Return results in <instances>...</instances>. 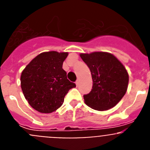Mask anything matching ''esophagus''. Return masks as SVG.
<instances>
[{
    "label": "esophagus",
    "mask_w": 150,
    "mask_h": 150,
    "mask_svg": "<svg viewBox=\"0 0 150 150\" xmlns=\"http://www.w3.org/2000/svg\"><path fill=\"white\" fill-rule=\"evenodd\" d=\"M76 83V86H77L78 85H79V80H76V83Z\"/></svg>",
    "instance_id": "esophagus-1"
}]
</instances>
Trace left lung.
Masks as SVG:
<instances>
[{
    "label": "left lung",
    "mask_w": 150,
    "mask_h": 150,
    "mask_svg": "<svg viewBox=\"0 0 150 150\" xmlns=\"http://www.w3.org/2000/svg\"><path fill=\"white\" fill-rule=\"evenodd\" d=\"M80 57L89 67L93 81L91 91L83 95L86 104L99 111L115 107L128 88V74L125 67L108 52L81 53Z\"/></svg>",
    "instance_id": "1"
}]
</instances>
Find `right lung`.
<instances>
[{
    "label": "right lung",
    "instance_id": "add662e5",
    "mask_svg": "<svg viewBox=\"0 0 150 150\" xmlns=\"http://www.w3.org/2000/svg\"><path fill=\"white\" fill-rule=\"evenodd\" d=\"M67 52H42L21 74V88L28 104L40 112L50 113L63 104L64 97L76 84L67 79L62 68Z\"/></svg>",
    "mask_w": 150,
    "mask_h": 150
}]
</instances>
